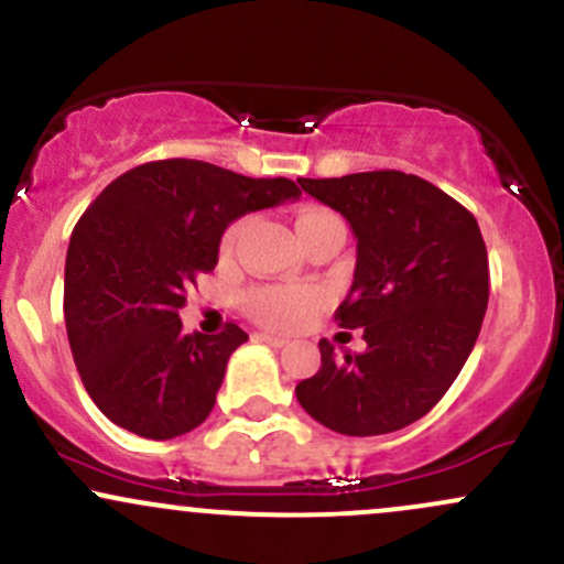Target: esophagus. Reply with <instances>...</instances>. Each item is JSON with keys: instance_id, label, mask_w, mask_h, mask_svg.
Returning <instances> with one entry per match:
<instances>
[{"instance_id": "34e87169", "label": "esophagus", "mask_w": 564, "mask_h": 564, "mask_svg": "<svg viewBox=\"0 0 564 564\" xmlns=\"http://www.w3.org/2000/svg\"><path fill=\"white\" fill-rule=\"evenodd\" d=\"M257 339L259 343L272 345V348H283V345H289V337H281V334H272V332H259Z\"/></svg>"}]
</instances>
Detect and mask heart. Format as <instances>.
Wrapping results in <instances>:
<instances>
[{
    "label": "heart",
    "mask_w": 564,
    "mask_h": 564,
    "mask_svg": "<svg viewBox=\"0 0 564 564\" xmlns=\"http://www.w3.org/2000/svg\"><path fill=\"white\" fill-rule=\"evenodd\" d=\"M321 219H337L326 208H305L296 216V230L311 221ZM240 230H243V221H235L230 230L221 238V249L230 251L238 240ZM318 305V292L311 286H289V283H264V286H253L243 294V311L257 318L259 324L275 326V329H292L300 326L307 315L313 313V307Z\"/></svg>",
    "instance_id": "1"
}]
</instances>
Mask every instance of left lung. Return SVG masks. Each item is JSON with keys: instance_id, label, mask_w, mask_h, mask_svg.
Listing matches in <instances>:
<instances>
[{"instance_id": "obj_1", "label": "left lung", "mask_w": 564, "mask_h": 564, "mask_svg": "<svg viewBox=\"0 0 564 564\" xmlns=\"http://www.w3.org/2000/svg\"><path fill=\"white\" fill-rule=\"evenodd\" d=\"M356 235L350 294L334 318L364 329L367 350L334 356L296 386L302 410L345 436H380L438 404L471 356L490 300V268L474 214L425 178L367 171L300 178Z\"/></svg>"}]
</instances>
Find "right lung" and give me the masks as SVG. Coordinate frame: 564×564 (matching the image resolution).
<instances>
[{"mask_svg":"<svg viewBox=\"0 0 564 564\" xmlns=\"http://www.w3.org/2000/svg\"><path fill=\"white\" fill-rule=\"evenodd\" d=\"M300 195L292 178L173 158L122 173L90 203L66 251L64 315L85 391L111 423L163 442L212 414L249 334H184L187 289L216 268L230 221Z\"/></svg>","mask_w":564,"mask_h":564,"instance_id":"add662e5","label":"right lung"}]
</instances>
